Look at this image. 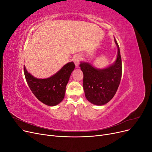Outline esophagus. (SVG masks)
Returning <instances> with one entry per match:
<instances>
[{"label":"esophagus","mask_w":152,"mask_h":152,"mask_svg":"<svg viewBox=\"0 0 152 152\" xmlns=\"http://www.w3.org/2000/svg\"><path fill=\"white\" fill-rule=\"evenodd\" d=\"M80 56H76L74 58H73V62H74L75 66L77 68L79 67V63H80Z\"/></svg>","instance_id":"obj_1"}]
</instances>
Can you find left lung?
Wrapping results in <instances>:
<instances>
[{"instance_id": "8db88e82", "label": "left lung", "mask_w": 152, "mask_h": 152, "mask_svg": "<svg viewBox=\"0 0 152 152\" xmlns=\"http://www.w3.org/2000/svg\"><path fill=\"white\" fill-rule=\"evenodd\" d=\"M117 46V56L112 65L98 69L88 63L81 62L80 67L83 72V87L86 99L96 105L102 106L111 100L115 94L122 77V59L120 49Z\"/></svg>"}]
</instances>
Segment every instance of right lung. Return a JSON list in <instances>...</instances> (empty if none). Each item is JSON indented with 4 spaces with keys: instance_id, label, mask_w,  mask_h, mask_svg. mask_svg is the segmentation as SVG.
Masks as SVG:
<instances>
[{
    "instance_id": "1",
    "label": "right lung",
    "mask_w": 152,
    "mask_h": 152,
    "mask_svg": "<svg viewBox=\"0 0 152 152\" xmlns=\"http://www.w3.org/2000/svg\"><path fill=\"white\" fill-rule=\"evenodd\" d=\"M73 62H69L53 76L48 79H37L27 72L24 66V73L30 90L41 102L48 106L60 103L66 91L72 72L75 68Z\"/></svg>"
}]
</instances>
